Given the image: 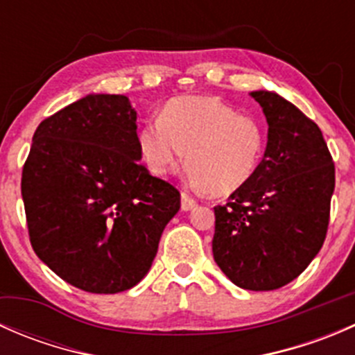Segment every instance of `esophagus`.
<instances>
[{
  "label": "esophagus",
  "instance_id": "esophagus-1",
  "mask_svg": "<svg viewBox=\"0 0 355 355\" xmlns=\"http://www.w3.org/2000/svg\"><path fill=\"white\" fill-rule=\"evenodd\" d=\"M196 206H198V200L192 198L191 194H187V192H182V209L191 211L194 209Z\"/></svg>",
  "mask_w": 355,
  "mask_h": 355
}]
</instances>
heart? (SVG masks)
Returning a JSON list of instances; mask_svg holds the SVG:
<instances>
[{
	"mask_svg": "<svg viewBox=\"0 0 355 355\" xmlns=\"http://www.w3.org/2000/svg\"><path fill=\"white\" fill-rule=\"evenodd\" d=\"M137 142L151 173L163 177L185 157L192 184L228 196L244 189L259 170L266 128L220 98L182 96L142 125Z\"/></svg>",
	"mask_w": 355,
	"mask_h": 355,
	"instance_id": "b5f03b06",
	"label": "heart"
}]
</instances>
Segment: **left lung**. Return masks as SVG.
I'll return each instance as SVG.
<instances>
[{
  "label": "left lung",
  "mask_w": 355,
  "mask_h": 355,
  "mask_svg": "<svg viewBox=\"0 0 355 355\" xmlns=\"http://www.w3.org/2000/svg\"><path fill=\"white\" fill-rule=\"evenodd\" d=\"M268 121L259 170L214 207L213 256L237 287L277 290L295 280L327 239L335 164L320 127L270 91L250 92Z\"/></svg>",
  "instance_id": "8db88e82"
}]
</instances>
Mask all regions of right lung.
Segmentation results:
<instances>
[{
    "mask_svg": "<svg viewBox=\"0 0 355 355\" xmlns=\"http://www.w3.org/2000/svg\"><path fill=\"white\" fill-rule=\"evenodd\" d=\"M127 96L89 94L39 123L22 170L28 237L62 280L116 293L148 275L180 192L142 164Z\"/></svg>",
    "mask_w": 355,
    "mask_h": 355,
    "instance_id": "add662e5",
    "label": "right lung"
}]
</instances>
